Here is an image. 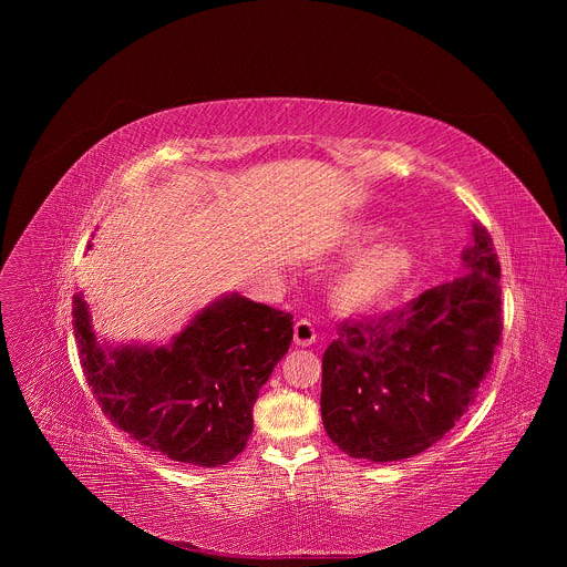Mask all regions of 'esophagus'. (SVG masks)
<instances>
[{"instance_id": "esophagus-1", "label": "esophagus", "mask_w": 567, "mask_h": 567, "mask_svg": "<svg viewBox=\"0 0 567 567\" xmlns=\"http://www.w3.org/2000/svg\"><path fill=\"white\" fill-rule=\"evenodd\" d=\"M316 341V330L307 318H300L296 326H293V343L296 346H311Z\"/></svg>"}]
</instances>
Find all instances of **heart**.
Wrapping results in <instances>:
<instances>
[{
    "label": "heart",
    "instance_id": "obj_1",
    "mask_svg": "<svg viewBox=\"0 0 567 567\" xmlns=\"http://www.w3.org/2000/svg\"><path fill=\"white\" fill-rule=\"evenodd\" d=\"M381 235V226L357 221L346 230V245L359 249ZM417 258L403 241H381L359 254L337 278L334 300L350 311L372 307L406 285L415 274Z\"/></svg>",
    "mask_w": 567,
    "mask_h": 567
}]
</instances>
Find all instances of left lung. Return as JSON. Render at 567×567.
<instances>
[{
  "mask_svg": "<svg viewBox=\"0 0 567 567\" xmlns=\"http://www.w3.org/2000/svg\"><path fill=\"white\" fill-rule=\"evenodd\" d=\"M464 274L403 309L346 320L322 354L320 415L350 457L396 462L442 440L468 411L501 343V262L471 228Z\"/></svg>",
  "mask_w": 567,
  "mask_h": 567,
  "instance_id": "obj_1",
  "label": "left lung"
}]
</instances>
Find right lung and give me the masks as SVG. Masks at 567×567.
I'll list each match as a JSON object with an SVG mask.
<instances>
[{"mask_svg":"<svg viewBox=\"0 0 567 567\" xmlns=\"http://www.w3.org/2000/svg\"><path fill=\"white\" fill-rule=\"evenodd\" d=\"M73 332L103 413L138 444L195 466L237 457L254 403L293 339V316L239 293L199 309L166 346L101 343L83 293Z\"/></svg>","mask_w":567,"mask_h":567,"instance_id":"obj_1","label":"right lung"}]
</instances>
